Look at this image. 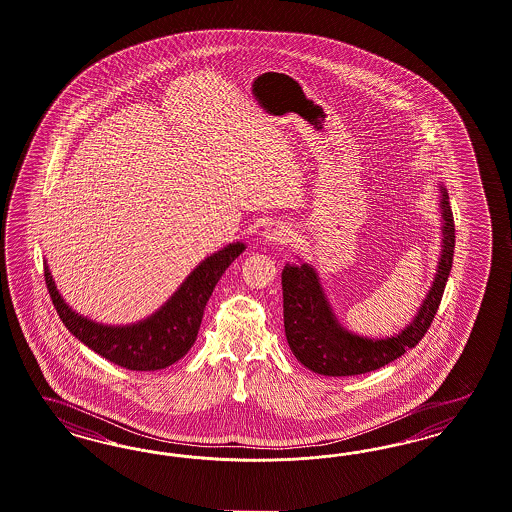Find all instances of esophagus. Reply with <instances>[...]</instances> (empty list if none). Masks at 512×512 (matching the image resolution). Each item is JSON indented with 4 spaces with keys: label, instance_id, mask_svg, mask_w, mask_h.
<instances>
[{
    "label": "esophagus",
    "instance_id": "obj_1",
    "mask_svg": "<svg viewBox=\"0 0 512 512\" xmlns=\"http://www.w3.org/2000/svg\"><path fill=\"white\" fill-rule=\"evenodd\" d=\"M265 239L269 243H286L288 241V229L284 226H271L265 231Z\"/></svg>",
    "mask_w": 512,
    "mask_h": 512
}]
</instances>
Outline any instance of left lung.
<instances>
[{"mask_svg": "<svg viewBox=\"0 0 512 512\" xmlns=\"http://www.w3.org/2000/svg\"><path fill=\"white\" fill-rule=\"evenodd\" d=\"M444 245L438 262L435 283L421 305L414 322L389 340H366L345 332L328 303L315 271L307 264L286 265L283 271L284 334L294 353L305 368L322 376H359L402 357L416 347L435 321L450 269L454 264V214L446 191L442 190Z\"/></svg>", "mask_w": 512, "mask_h": 512, "instance_id": "left-lung-1", "label": "left lung"}]
</instances>
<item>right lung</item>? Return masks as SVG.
Listing matches in <instances>:
<instances>
[{
    "label": "right lung",
    "instance_id": "right-lung-1",
    "mask_svg": "<svg viewBox=\"0 0 512 512\" xmlns=\"http://www.w3.org/2000/svg\"><path fill=\"white\" fill-rule=\"evenodd\" d=\"M245 250L235 243L212 254L178 288L163 309L133 326H102L76 315L58 294L45 265V284L64 326L100 357L127 370L153 372L182 359L195 343L203 309L229 264Z\"/></svg>",
    "mask_w": 512,
    "mask_h": 512
}]
</instances>
